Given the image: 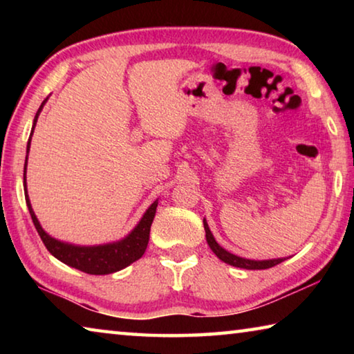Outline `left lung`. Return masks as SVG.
Returning <instances> with one entry per match:
<instances>
[{
  "mask_svg": "<svg viewBox=\"0 0 354 354\" xmlns=\"http://www.w3.org/2000/svg\"><path fill=\"white\" fill-rule=\"evenodd\" d=\"M203 225H205V231H206V241L207 245L211 247V250L215 253V256L218 257L226 263H230L232 267H239V268H247V270H266V268H270L278 266V263L283 262L284 259H268V261H251V259H245V257L241 256H236L230 253V251H226L225 248H221L220 245L215 241L211 230H209L207 226V221L206 218H203Z\"/></svg>",
  "mask_w": 354,
  "mask_h": 354,
  "instance_id": "left-lung-1",
  "label": "left lung"
}]
</instances>
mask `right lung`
Instances as JSON below:
<instances>
[{
  "label": "right lung",
  "mask_w": 354,
  "mask_h": 354,
  "mask_svg": "<svg viewBox=\"0 0 354 354\" xmlns=\"http://www.w3.org/2000/svg\"><path fill=\"white\" fill-rule=\"evenodd\" d=\"M46 100L40 104L37 113H35L31 137L34 133L35 123H37L39 113L41 112V109H44ZM31 137H29L28 147H26L28 153H29V147H31ZM26 162H28V156H26ZM26 162H25V176H23V179H25L26 205L29 209V214H31L35 230H37L39 236L41 239V242L45 243L46 250L50 251L56 259L88 274H109V273L122 270V268L131 266V263L136 262L137 259H140L143 253H145L147 245L149 241V227H151L153 218L156 215L158 200H156L153 205L147 209V212L143 214V217L140 218L139 223H137V226L127 237L122 239V241L104 243V245H93V247H81V245L65 243V242L57 241L55 237H51L48 232H45L44 227L40 226L37 217H35L31 201H29V196H28V190H26Z\"/></svg>",
  "instance_id": "right-lung-1"
}]
</instances>
